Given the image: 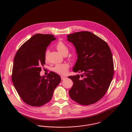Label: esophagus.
I'll return each mask as SVG.
<instances>
[{"instance_id":"34e87169","label":"esophagus","mask_w":132,"mask_h":132,"mask_svg":"<svg viewBox=\"0 0 132 132\" xmlns=\"http://www.w3.org/2000/svg\"><path fill=\"white\" fill-rule=\"evenodd\" d=\"M65 78H66L65 77H64V76H61V79L62 80H63L65 79Z\"/></svg>"}]
</instances>
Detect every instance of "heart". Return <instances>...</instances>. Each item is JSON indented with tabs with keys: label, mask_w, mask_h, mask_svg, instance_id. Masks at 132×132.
I'll return each instance as SVG.
<instances>
[{
	"label": "heart",
	"mask_w": 132,
	"mask_h": 132,
	"mask_svg": "<svg viewBox=\"0 0 132 132\" xmlns=\"http://www.w3.org/2000/svg\"><path fill=\"white\" fill-rule=\"evenodd\" d=\"M58 52L61 54H64L65 53L68 52V47L67 46L63 43L61 41L58 42L55 46ZM48 53V51L47 50L45 52V58L46 59ZM69 65L68 63H59L57 64L53 68V70L56 73L60 75H66L69 69Z\"/></svg>",
	"instance_id": "obj_1"
}]
</instances>
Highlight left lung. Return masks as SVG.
Segmentation results:
<instances>
[{
    "mask_svg": "<svg viewBox=\"0 0 132 132\" xmlns=\"http://www.w3.org/2000/svg\"><path fill=\"white\" fill-rule=\"evenodd\" d=\"M75 47L78 59L73 71L82 73L69 76L73 85L71 98L82 105L93 104L107 92L114 74L111 50L107 43L89 31H80L67 36Z\"/></svg>",
    "mask_w": 132,
    "mask_h": 132,
    "instance_id": "obj_1",
    "label": "left lung"
}]
</instances>
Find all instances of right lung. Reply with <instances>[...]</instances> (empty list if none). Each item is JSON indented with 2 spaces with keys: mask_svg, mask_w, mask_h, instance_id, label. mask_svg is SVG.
Instances as JSON below:
<instances>
[{
  "mask_svg": "<svg viewBox=\"0 0 132 132\" xmlns=\"http://www.w3.org/2000/svg\"><path fill=\"white\" fill-rule=\"evenodd\" d=\"M55 39L52 35L36 34L20 47L14 57L13 83L21 98L30 106L39 107L49 102L61 81L60 76L53 72L47 76L39 75L45 64L47 47Z\"/></svg>",
  "mask_w": 132,
  "mask_h": 132,
  "instance_id": "1",
  "label": "right lung"
}]
</instances>
